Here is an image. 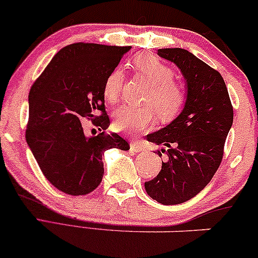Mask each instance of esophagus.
Returning <instances> with one entry per match:
<instances>
[{
	"instance_id": "34e87169",
	"label": "esophagus",
	"mask_w": 258,
	"mask_h": 258,
	"mask_svg": "<svg viewBox=\"0 0 258 258\" xmlns=\"http://www.w3.org/2000/svg\"><path fill=\"white\" fill-rule=\"evenodd\" d=\"M130 150L134 153H140V152H142V150H145V147H143L141 142L132 141L130 142Z\"/></svg>"
}]
</instances>
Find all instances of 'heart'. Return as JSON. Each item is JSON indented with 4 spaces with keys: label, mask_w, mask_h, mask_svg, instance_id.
<instances>
[{
    "label": "heart",
    "mask_w": 258,
    "mask_h": 258,
    "mask_svg": "<svg viewBox=\"0 0 258 258\" xmlns=\"http://www.w3.org/2000/svg\"><path fill=\"white\" fill-rule=\"evenodd\" d=\"M133 69L150 84L146 103L156 109L163 119L175 117L186 102V90L179 80L174 79L173 70L158 56L139 54L133 59ZM123 75L121 70H113L106 77L103 86V96L109 104H116L121 98ZM155 122V112L152 106L135 108L123 106L116 112L113 126L116 132L136 134L152 128Z\"/></svg>",
    "instance_id": "1"
}]
</instances>
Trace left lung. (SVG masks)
<instances>
[{
  "instance_id": "1",
  "label": "left lung",
  "mask_w": 258,
  "mask_h": 258,
  "mask_svg": "<svg viewBox=\"0 0 258 258\" xmlns=\"http://www.w3.org/2000/svg\"><path fill=\"white\" fill-rule=\"evenodd\" d=\"M158 54L180 69L186 79L182 111L165 128L147 135L168 149L161 172L145 182L147 195L163 205L182 204L211 181L220 166L224 145L233 122L225 82L217 70L182 48H161Z\"/></svg>"
}]
</instances>
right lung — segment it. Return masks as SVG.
Segmentation results:
<instances>
[{"label":"right lung","instance_id":"obj_1","mask_svg":"<svg viewBox=\"0 0 258 258\" xmlns=\"http://www.w3.org/2000/svg\"><path fill=\"white\" fill-rule=\"evenodd\" d=\"M130 46L76 42L53 56L29 91L26 141L45 178L70 196H85L102 181L105 150H128L129 143L110 125L103 96L109 73ZM102 133L86 137L80 120Z\"/></svg>","mask_w":258,"mask_h":258}]
</instances>
